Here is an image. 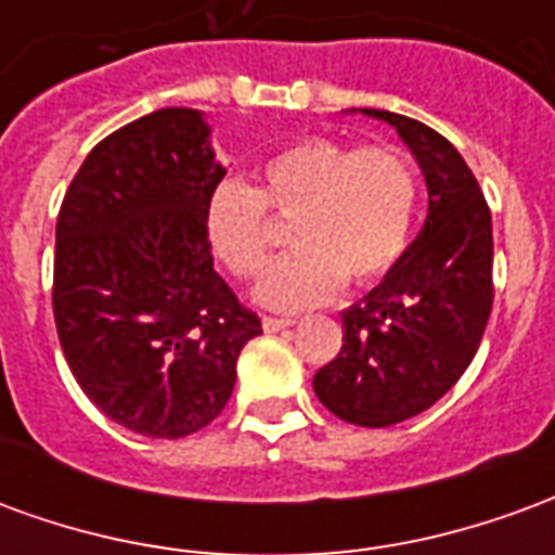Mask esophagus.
Instances as JSON below:
<instances>
[{"mask_svg":"<svg viewBox=\"0 0 555 555\" xmlns=\"http://www.w3.org/2000/svg\"><path fill=\"white\" fill-rule=\"evenodd\" d=\"M294 324H297L294 318H273V314H264V318H261V326H264L267 333H279V330H288V326Z\"/></svg>","mask_w":555,"mask_h":555,"instance_id":"34e87169","label":"esophagus"}]
</instances>
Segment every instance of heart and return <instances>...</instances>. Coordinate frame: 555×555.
I'll return each instance as SVG.
<instances>
[{
	"mask_svg": "<svg viewBox=\"0 0 555 555\" xmlns=\"http://www.w3.org/2000/svg\"><path fill=\"white\" fill-rule=\"evenodd\" d=\"M416 169L396 145L357 147L314 137L282 147L258 183L225 181L207 195L205 237L231 276L255 279L267 264L273 214L300 246L267 270L258 300L270 309H312L353 285L384 279L404 253L416 210Z\"/></svg>",
	"mask_w": 555,
	"mask_h": 555,
	"instance_id": "heart-1",
	"label": "heart"
}]
</instances>
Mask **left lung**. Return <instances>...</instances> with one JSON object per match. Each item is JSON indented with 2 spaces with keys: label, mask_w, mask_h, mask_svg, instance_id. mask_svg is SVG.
<instances>
[{
  "label": "left lung",
  "mask_w": 555,
  "mask_h": 555,
  "mask_svg": "<svg viewBox=\"0 0 555 555\" xmlns=\"http://www.w3.org/2000/svg\"><path fill=\"white\" fill-rule=\"evenodd\" d=\"M389 121L428 183V219L377 288L341 312V350L314 374L330 413L386 428L437 404L476 357L493 306L490 207L457 147L408 115Z\"/></svg>",
  "instance_id": "8db88e82"
}]
</instances>
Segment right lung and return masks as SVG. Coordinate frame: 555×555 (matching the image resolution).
<instances>
[{
  "label": "right lung",
  "mask_w": 555,
  "mask_h": 555,
  "mask_svg": "<svg viewBox=\"0 0 555 555\" xmlns=\"http://www.w3.org/2000/svg\"><path fill=\"white\" fill-rule=\"evenodd\" d=\"M225 169L202 115L166 106L91 147L55 222L53 314L70 372L106 416L178 440L222 413L261 333L214 270L205 205Z\"/></svg>",
  "instance_id": "add662e5"
}]
</instances>
